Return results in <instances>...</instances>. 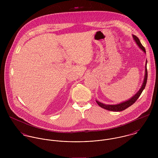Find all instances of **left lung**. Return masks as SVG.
<instances>
[{
  "label": "left lung",
  "mask_w": 158,
  "mask_h": 158,
  "mask_svg": "<svg viewBox=\"0 0 158 158\" xmlns=\"http://www.w3.org/2000/svg\"><path fill=\"white\" fill-rule=\"evenodd\" d=\"M133 40H135L137 45H138V47L144 52L146 53V51L145 49L144 48V47L142 45V44L140 43L139 38L135 36V35H133ZM147 60H146V63H145V76H144V79H143V83L140 87V88L139 89V90L137 92V93L135 94V95H134L133 97H131L130 99L126 100L125 102H121L118 104H116V105H106L104 104L103 103H101L97 100H96L97 103L102 108H104L106 110L108 111H115V112H118V111H122L125 110V109L128 108V107H130V106H131L133 104H134L135 103V101L138 99V98L140 97V94H142V91L145 89V87L146 86L147 84V77H148V73H147Z\"/></svg>",
  "instance_id": "1"
}]
</instances>
